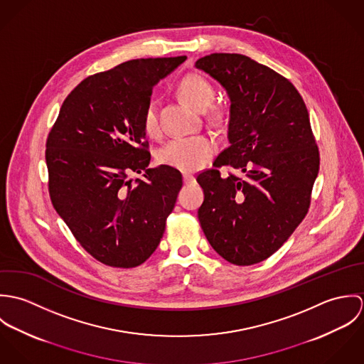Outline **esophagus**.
<instances>
[{
    "mask_svg": "<svg viewBox=\"0 0 364 364\" xmlns=\"http://www.w3.org/2000/svg\"><path fill=\"white\" fill-rule=\"evenodd\" d=\"M195 181V176L191 173H183V182L185 183H192Z\"/></svg>",
    "mask_w": 364,
    "mask_h": 364,
    "instance_id": "obj_1",
    "label": "esophagus"
}]
</instances>
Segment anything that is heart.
I'll list each match as a JSON object with an SVG mask.
<instances>
[{
    "label": "heart",
    "mask_w": 364,
    "mask_h": 364,
    "mask_svg": "<svg viewBox=\"0 0 364 364\" xmlns=\"http://www.w3.org/2000/svg\"><path fill=\"white\" fill-rule=\"evenodd\" d=\"M178 95L196 110H206L214 100V88L200 75H185L176 87ZM225 117V112L221 107H213L208 113V119L214 123H221ZM143 130L147 136L154 137L159 133L158 124V105L151 100L146 105L141 119ZM217 150L215 141L210 136H193L185 139H175L162 149H159L156 159L159 164L175 168L182 172H195L203 168L208 159Z\"/></svg>",
    "instance_id": "1"
}]
</instances>
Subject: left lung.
<instances>
[{
  "label": "left lung",
  "mask_w": 364,
  "mask_h": 364,
  "mask_svg": "<svg viewBox=\"0 0 364 364\" xmlns=\"http://www.w3.org/2000/svg\"><path fill=\"white\" fill-rule=\"evenodd\" d=\"M195 67L230 98V147L214 166L244 175L198 176L205 200L198 210L213 250L238 266L273 255L306 217L319 153L310 116L294 85L272 68L235 53H213Z\"/></svg>",
  "instance_id": "1"
}]
</instances>
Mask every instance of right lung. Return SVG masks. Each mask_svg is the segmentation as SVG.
I'll return each instance as SVG.
<instances>
[{"mask_svg": "<svg viewBox=\"0 0 364 364\" xmlns=\"http://www.w3.org/2000/svg\"><path fill=\"white\" fill-rule=\"evenodd\" d=\"M185 60L137 58L85 78L49 133L53 206L81 247L107 266L136 267L151 257L182 188L178 169L147 168L141 119L154 85ZM130 171L146 179L133 183Z\"/></svg>", "mask_w": 364, "mask_h": 364, "instance_id": "add662e5", "label": "right lung"}]
</instances>
